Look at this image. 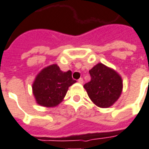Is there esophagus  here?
I'll return each mask as SVG.
<instances>
[{"label": "esophagus", "mask_w": 149, "mask_h": 149, "mask_svg": "<svg viewBox=\"0 0 149 149\" xmlns=\"http://www.w3.org/2000/svg\"><path fill=\"white\" fill-rule=\"evenodd\" d=\"M83 79L82 78H80L79 80H78V83H80V84H83Z\"/></svg>", "instance_id": "1"}]
</instances>
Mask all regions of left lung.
Here are the masks:
<instances>
[{"instance_id": "8db88e82", "label": "left lung", "mask_w": 149, "mask_h": 149, "mask_svg": "<svg viewBox=\"0 0 149 149\" xmlns=\"http://www.w3.org/2000/svg\"><path fill=\"white\" fill-rule=\"evenodd\" d=\"M90 81L84 85L88 96L97 107L108 108L119 98L123 79L114 69L98 63L89 70Z\"/></svg>"}]
</instances>
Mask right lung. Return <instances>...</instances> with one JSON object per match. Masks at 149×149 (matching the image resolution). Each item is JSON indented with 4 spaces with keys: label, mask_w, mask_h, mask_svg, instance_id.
Segmentation results:
<instances>
[{
    "label": "right lung",
    "mask_w": 149,
    "mask_h": 149,
    "mask_svg": "<svg viewBox=\"0 0 149 149\" xmlns=\"http://www.w3.org/2000/svg\"><path fill=\"white\" fill-rule=\"evenodd\" d=\"M72 72H63L57 64H51L38 72L33 84L32 91L36 103L44 107L58 106L64 100L68 88L76 83Z\"/></svg>",
    "instance_id": "1"
}]
</instances>
